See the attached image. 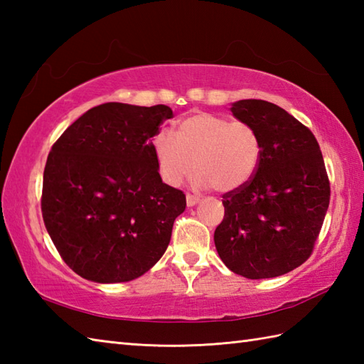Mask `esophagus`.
<instances>
[{
    "mask_svg": "<svg viewBox=\"0 0 364 364\" xmlns=\"http://www.w3.org/2000/svg\"><path fill=\"white\" fill-rule=\"evenodd\" d=\"M198 202H200V198H198V197H196V196H191V194H188V196H186V203H188V206H196Z\"/></svg>",
    "mask_w": 364,
    "mask_h": 364,
    "instance_id": "1",
    "label": "esophagus"
}]
</instances>
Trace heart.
Instances as JSON below:
<instances>
[{
	"label": "heart",
	"instance_id": "b5f03b06",
	"mask_svg": "<svg viewBox=\"0 0 364 364\" xmlns=\"http://www.w3.org/2000/svg\"><path fill=\"white\" fill-rule=\"evenodd\" d=\"M153 154L168 186H180L194 168L197 188L213 186L220 194H231L247 186L257 173L262 145L250 123L194 112L176 123L175 137L156 134Z\"/></svg>",
	"mask_w": 364,
	"mask_h": 364
}]
</instances>
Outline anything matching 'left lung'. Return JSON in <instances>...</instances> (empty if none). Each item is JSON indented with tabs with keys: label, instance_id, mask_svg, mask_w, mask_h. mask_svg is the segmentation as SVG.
Segmentation results:
<instances>
[{
	"label": "left lung",
	"instance_id": "left-lung-1",
	"mask_svg": "<svg viewBox=\"0 0 364 364\" xmlns=\"http://www.w3.org/2000/svg\"><path fill=\"white\" fill-rule=\"evenodd\" d=\"M230 111L258 131L262 154L250 183L223 196L215 249L237 275L280 277L304 264L319 236L330 203L326 164L311 131L283 107L239 100Z\"/></svg>",
	"mask_w": 364,
	"mask_h": 364
}]
</instances>
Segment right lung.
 <instances>
[{
    "mask_svg": "<svg viewBox=\"0 0 364 364\" xmlns=\"http://www.w3.org/2000/svg\"><path fill=\"white\" fill-rule=\"evenodd\" d=\"M172 115L166 105L105 103L53 145L43 222L65 264L86 280L131 282L167 250L186 196L162 183L151 137Z\"/></svg>",
    "mask_w": 364,
    "mask_h": 364,
    "instance_id": "add662e5",
    "label": "right lung"
}]
</instances>
